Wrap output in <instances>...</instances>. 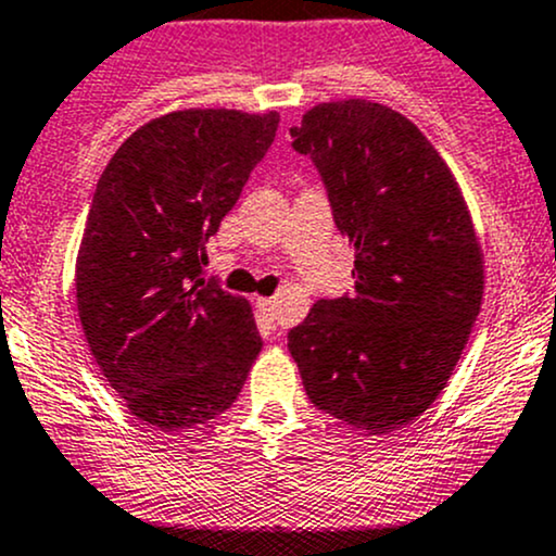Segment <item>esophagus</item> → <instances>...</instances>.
I'll use <instances>...</instances> for the list:
<instances>
[{
	"instance_id": "34e87169",
	"label": "esophagus",
	"mask_w": 556,
	"mask_h": 556,
	"mask_svg": "<svg viewBox=\"0 0 556 556\" xmlns=\"http://www.w3.org/2000/svg\"><path fill=\"white\" fill-rule=\"evenodd\" d=\"M256 307H260V313L265 315V320H276V300H256Z\"/></svg>"
}]
</instances>
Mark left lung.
<instances>
[{
	"label": "left lung",
	"mask_w": 556,
	"mask_h": 556,
	"mask_svg": "<svg viewBox=\"0 0 556 556\" xmlns=\"http://www.w3.org/2000/svg\"><path fill=\"white\" fill-rule=\"evenodd\" d=\"M291 137L355 247V291L315 302L289 352L315 408L392 432L443 392L480 315L485 265L467 201L419 127L381 103H320Z\"/></svg>",
	"instance_id": "obj_1"
}]
</instances>
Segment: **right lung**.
<instances>
[{
  "label": "right lung",
  "instance_id": "obj_1",
  "mask_svg": "<svg viewBox=\"0 0 556 556\" xmlns=\"http://www.w3.org/2000/svg\"><path fill=\"white\" fill-rule=\"evenodd\" d=\"M278 122L276 111H172L129 135L94 188L76 256L79 320L113 390L161 432L228 410L262 350L249 302L204 265Z\"/></svg>",
  "mask_w": 556,
  "mask_h": 556
}]
</instances>
